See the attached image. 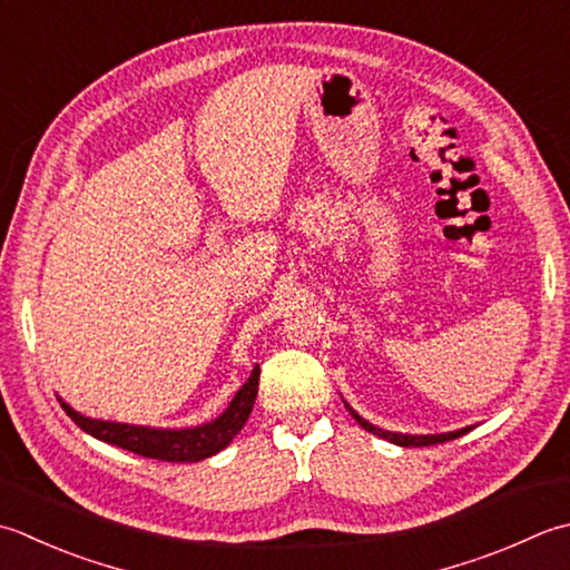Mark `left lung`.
<instances>
[{"instance_id": "left-lung-1", "label": "left lung", "mask_w": 570, "mask_h": 570, "mask_svg": "<svg viewBox=\"0 0 570 570\" xmlns=\"http://www.w3.org/2000/svg\"><path fill=\"white\" fill-rule=\"evenodd\" d=\"M343 405H345V410L351 412V417H353L355 422H358V425H361L363 430L373 432V434H377V438H383V440H387V442L397 444V448H428V444H440V442L456 440V438H462V434H466V432L472 430V428H462V430L440 432V434H407V432H390V430H383V428H375V425H371V422H367L365 417H361L358 412H355L348 403H345V400H343Z\"/></svg>"}]
</instances>
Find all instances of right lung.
Listing matches in <instances>:
<instances>
[{"instance_id": "1", "label": "right lung", "mask_w": 570, "mask_h": 570, "mask_svg": "<svg viewBox=\"0 0 570 570\" xmlns=\"http://www.w3.org/2000/svg\"><path fill=\"white\" fill-rule=\"evenodd\" d=\"M259 365H254L249 381L234 393L232 403L215 420L203 422L195 428H148V425H128V422L116 420H98L86 417L76 412L69 403L59 397L61 407L66 410L78 428L91 434V438L116 444V448L128 450L132 454L150 456V460L163 462H199L207 456L217 454L242 432L244 422L249 420L256 390H259Z\"/></svg>"}]
</instances>
